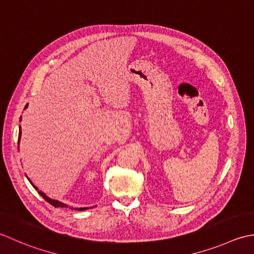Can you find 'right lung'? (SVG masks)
<instances>
[{
  "label": "right lung",
  "instance_id": "right-lung-1",
  "mask_svg": "<svg viewBox=\"0 0 254 254\" xmlns=\"http://www.w3.org/2000/svg\"><path fill=\"white\" fill-rule=\"evenodd\" d=\"M26 107H27V105L25 106V108H26ZM20 118H22V117H20ZM20 134H22V131H20V126H19V133H18V144H19V140H20ZM26 178H27V177H26ZM27 179H28V178H27ZM28 181H29V182H30V184H32V185L34 186V189H35L36 190H38V189L36 188V186H35V185L32 183V181H30L29 179H28ZM38 193H39V195L43 196L44 199H45V200H47L50 205H53V206H55V207H62V208H64V207H65V208H66V207H68V205H65V204H64V203H61V201H59V200H55V199H51V198H49L48 196H46V194H45V193H43V192H40V190H38ZM69 208H70V207H69ZM71 209H73V208H71ZM74 209H75V210H76V209H79V210H84V209H87V208H85V207H84V208H74Z\"/></svg>",
  "mask_w": 254,
  "mask_h": 254
}]
</instances>
